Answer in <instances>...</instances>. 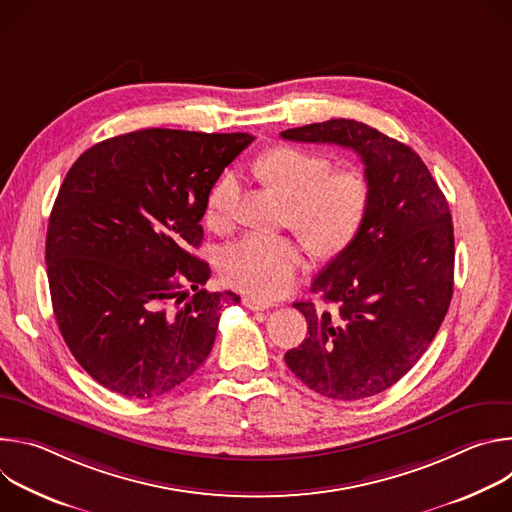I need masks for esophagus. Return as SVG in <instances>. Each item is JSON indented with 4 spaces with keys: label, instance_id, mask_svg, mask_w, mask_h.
<instances>
[{
    "label": "esophagus",
    "instance_id": "34e87169",
    "mask_svg": "<svg viewBox=\"0 0 512 512\" xmlns=\"http://www.w3.org/2000/svg\"><path fill=\"white\" fill-rule=\"evenodd\" d=\"M243 306H245V308H249V310H253V312H261V310H269V308H273V304H271V302H265V300H259V298H253V296L243 298Z\"/></svg>",
    "mask_w": 512,
    "mask_h": 512
}]
</instances>
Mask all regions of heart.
Returning a JSON list of instances; mask_svg holds the SVG:
<instances>
[{"instance_id": "1", "label": "heart", "mask_w": 512, "mask_h": 512, "mask_svg": "<svg viewBox=\"0 0 512 512\" xmlns=\"http://www.w3.org/2000/svg\"><path fill=\"white\" fill-rule=\"evenodd\" d=\"M257 170L267 184L291 200L289 221L316 253L334 255L358 235L371 204L369 180L360 172H330L324 156L296 148L263 154ZM237 194L239 180L233 172L216 180L204 210L210 229L229 227ZM304 267L306 251L300 239L269 233L245 235L225 249L221 261L231 285L263 300L283 296Z\"/></svg>"}]
</instances>
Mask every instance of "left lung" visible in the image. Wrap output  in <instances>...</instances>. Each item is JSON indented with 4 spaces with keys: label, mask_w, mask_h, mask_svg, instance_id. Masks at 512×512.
Returning <instances> with one entry per match:
<instances>
[{
    "label": "left lung",
    "mask_w": 512,
    "mask_h": 512,
    "mask_svg": "<svg viewBox=\"0 0 512 512\" xmlns=\"http://www.w3.org/2000/svg\"><path fill=\"white\" fill-rule=\"evenodd\" d=\"M283 139L356 152L371 186L358 235L314 279L336 310L296 302L308 338L285 362L312 391L340 401L393 387L423 356L454 294L448 200L409 145L354 119L281 131Z\"/></svg>",
    "instance_id": "1"
}]
</instances>
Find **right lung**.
<instances>
[{"label":"right lung","mask_w":512,"mask_h":512,"mask_svg":"<svg viewBox=\"0 0 512 512\" xmlns=\"http://www.w3.org/2000/svg\"><path fill=\"white\" fill-rule=\"evenodd\" d=\"M249 133L141 129L105 139L54 200L46 269L60 334L81 367L129 399L160 397L210 354L233 291H206L208 194ZM193 296H189V291Z\"/></svg>","instance_id":"add662e5"}]
</instances>
